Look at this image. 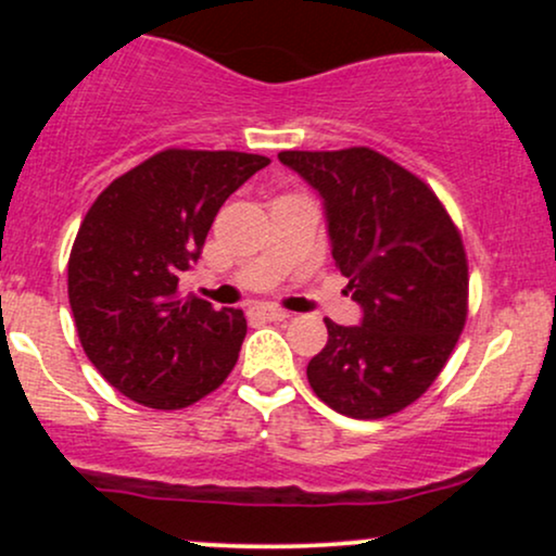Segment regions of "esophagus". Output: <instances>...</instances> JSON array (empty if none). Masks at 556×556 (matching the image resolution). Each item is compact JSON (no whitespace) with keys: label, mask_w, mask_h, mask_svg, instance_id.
I'll use <instances>...</instances> for the list:
<instances>
[{"label":"esophagus","mask_w":556,"mask_h":556,"mask_svg":"<svg viewBox=\"0 0 556 556\" xmlns=\"http://www.w3.org/2000/svg\"><path fill=\"white\" fill-rule=\"evenodd\" d=\"M248 314H251V318H266V321H285V318L290 316L282 308H274V305H256V308H251Z\"/></svg>","instance_id":"esophagus-1"}]
</instances>
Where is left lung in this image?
Wrapping results in <instances>:
<instances>
[{"label":"left lung","instance_id":"8db88e82","mask_svg":"<svg viewBox=\"0 0 556 556\" xmlns=\"http://www.w3.org/2000/svg\"><path fill=\"white\" fill-rule=\"evenodd\" d=\"M279 162L321 193L331 256L363 308L361 327L324 318L329 342L308 384L348 418L394 416L437 381L465 329L460 229L429 185L368 146L282 151Z\"/></svg>","mask_w":556,"mask_h":556}]
</instances>
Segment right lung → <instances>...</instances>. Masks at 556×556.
I'll return each mask as SVG.
<instances>
[{"label": "right lung", "instance_id": "obj_1", "mask_svg": "<svg viewBox=\"0 0 556 556\" xmlns=\"http://www.w3.org/2000/svg\"><path fill=\"white\" fill-rule=\"evenodd\" d=\"M269 156L164 149L112 180L83 216L67 295L88 361L125 397L182 410L225 384L245 340L240 308L180 292L222 203Z\"/></svg>", "mask_w": 556, "mask_h": 556}]
</instances>
